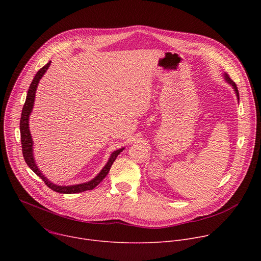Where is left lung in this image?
Masks as SVG:
<instances>
[{
    "label": "left lung",
    "mask_w": 261,
    "mask_h": 261,
    "mask_svg": "<svg viewBox=\"0 0 261 261\" xmlns=\"http://www.w3.org/2000/svg\"><path fill=\"white\" fill-rule=\"evenodd\" d=\"M223 75H224V79H225V81L228 83V84H230L231 86H232V88H233V90H234V92H236V94H237V97H238V99L240 100V94H239V90H238V87H237V85L234 84V82L233 81H231V79L229 77V75L227 73H224L223 74Z\"/></svg>",
    "instance_id": "obj_1"
}]
</instances>
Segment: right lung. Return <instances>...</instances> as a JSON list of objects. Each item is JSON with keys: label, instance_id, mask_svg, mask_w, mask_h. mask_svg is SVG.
Wrapping results in <instances>:
<instances>
[{"label": "right lung", "instance_id": "right-lung-1", "mask_svg": "<svg viewBox=\"0 0 261 261\" xmlns=\"http://www.w3.org/2000/svg\"><path fill=\"white\" fill-rule=\"evenodd\" d=\"M50 61L44 66L42 67L38 72L36 73V75L34 77V80L32 81V84L29 88L28 94H27V98H25V102L23 104L22 107V111H21V117H20V123H19V129H20V139H21V147H22V155L24 158L25 163L29 165V167L37 174L39 177L42 178V180L45 182V185L47 186L48 188H50L51 190L58 192V193H63V194H73V193H81L87 190H93L96 186H98L102 179L107 175V173L110 170L111 165L115 162L116 158L119 156V154L124 150V147L119 148V150L115 151L113 154L110 155L108 162L105 164V166L102 168V170L90 181L87 182H83V184H79V185H71V186H59L54 184L53 181H50L49 179L46 178V176H44V174L39 170L38 166L36 165L35 163V159L33 156V139L31 136V132L29 129V118L30 115L32 113V109L34 106V101H35V94H36V90L37 87H38V84L40 82V80L42 79V76L44 75V73L46 72V70L48 69L49 65H50Z\"/></svg>", "mask_w": 261, "mask_h": 261}]
</instances>
